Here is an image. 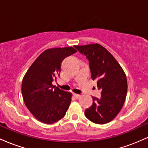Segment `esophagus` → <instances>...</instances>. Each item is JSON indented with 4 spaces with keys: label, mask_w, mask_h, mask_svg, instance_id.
<instances>
[{
    "label": "esophagus",
    "mask_w": 148,
    "mask_h": 148,
    "mask_svg": "<svg viewBox=\"0 0 148 148\" xmlns=\"http://www.w3.org/2000/svg\"><path fill=\"white\" fill-rule=\"evenodd\" d=\"M73 95L75 97V98H76V99H79V98L81 97V95H80L75 94V93H73Z\"/></svg>",
    "instance_id": "34e87169"
}]
</instances>
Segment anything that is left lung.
<instances>
[{
  "instance_id": "obj_1",
  "label": "left lung",
  "mask_w": 148,
  "mask_h": 148,
  "mask_svg": "<svg viewBox=\"0 0 148 148\" xmlns=\"http://www.w3.org/2000/svg\"><path fill=\"white\" fill-rule=\"evenodd\" d=\"M89 61L91 78L101 90L100 99L92 97V104L85 111L88 120L96 124L108 123L121 110L127 92V77L115 58L99 44L75 46Z\"/></svg>"
}]
</instances>
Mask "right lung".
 <instances>
[{
    "label": "right lung",
    "instance_id": "1",
    "mask_svg": "<svg viewBox=\"0 0 148 148\" xmlns=\"http://www.w3.org/2000/svg\"><path fill=\"white\" fill-rule=\"evenodd\" d=\"M76 52L73 47L49 49L40 55L22 81V96L25 106L42 123L53 124L65 115L72 93L56 88L53 81L60 76L61 63Z\"/></svg>",
    "mask_w": 148,
    "mask_h": 148
}]
</instances>
